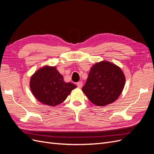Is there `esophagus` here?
<instances>
[{
    "mask_svg": "<svg viewBox=\"0 0 154 154\" xmlns=\"http://www.w3.org/2000/svg\"><path fill=\"white\" fill-rule=\"evenodd\" d=\"M77 86L78 88H82L83 86V83L82 82H79L77 83Z\"/></svg>",
    "mask_w": 154,
    "mask_h": 154,
    "instance_id": "34e87169",
    "label": "esophagus"
}]
</instances>
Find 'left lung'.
<instances>
[{
    "label": "left lung",
    "instance_id": "8db88e82",
    "mask_svg": "<svg viewBox=\"0 0 154 154\" xmlns=\"http://www.w3.org/2000/svg\"><path fill=\"white\" fill-rule=\"evenodd\" d=\"M125 76L119 67L103 60L92 66L82 91L93 104L106 106L122 94Z\"/></svg>",
    "mask_w": 154,
    "mask_h": 154
}]
</instances>
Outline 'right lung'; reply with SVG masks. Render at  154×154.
<instances>
[{
  "mask_svg": "<svg viewBox=\"0 0 154 154\" xmlns=\"http://www.w3.org/2000/svg\"><path fill=\"white\" fill-rule=\"evenodd\" d=\"M29 87L37 100L51 106L62 103L76 88L73 83L64 82L63 76L57 67L49 66H43L32 74Z\"/></svg>",
  "mask_w": 154,
  "mask_h": 154,
  "instance_id": "1",
  "label": "right lung"
}]
</instances>
